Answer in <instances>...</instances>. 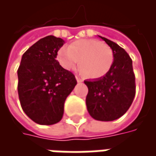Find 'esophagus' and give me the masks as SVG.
<instances>
[{"instance_id":"34e87169","label":"esophagus","mask_w":156,"mask_h":156,"mask_svg":"<svg viewBox=\"0 0 156 156\" xmlns=\"http://www.w3.org/2000/svg\"><path fill=\"white\" fill-rule=\"evenodd\" d=\"M76 79H77V82L78 83H81L83 81V78H80V77H78V76H76Z\"/></svg>"}]
</instances>
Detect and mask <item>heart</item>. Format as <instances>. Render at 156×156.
I'll list each match as a JSON object with an SVG mask.
<instances>
[{"label": "heart", "mask_w": 156, "mask_h": 156, "mask_svg": "<svg viewBox=\"0 0 156 156\" xmlns=\"http://www.w3.org/2000/svg\"><path fill=\"white\" fill-rule=\"evenodd\" d=\"M58 61L62 68L72 70L79 62V70L91 78H99L111 68L114 54L109 46L94 39L73 41L58 52Z\"/></svg>", "instance_id": "1"}]
</instances>
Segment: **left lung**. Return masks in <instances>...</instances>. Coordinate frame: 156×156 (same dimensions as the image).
Here are the masks:
<instances>
[{
	"mask_svg": "<svg viewBox=\"0 0 156 156\" xmlns=\"http://www.w3.org/2000/svg\"><path fill=\"white\" fill-rule=\"evenodd\" d=\"M110 47L114 62L109 71L101 78L85 80L88 93L86 105L96 120L113 121L124 115L135 95V77L132 60L124 48L98 36Z\"/></svg>",
	"mask_w": 156,
	"mask_h": 156,
	"instance_id": "1",
	"label": "left lung"
}]
</instances>
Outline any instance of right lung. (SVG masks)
<instances>
[{
    "label": "right lung",
    "instance_id": "1",
    "mask_svg": "<svg viewBox=\"0 0 156 156\" xmlns=\"http://www.w3.org/2000/svg\"><path fill=\"white\" fill-rule=\"evenodd\" d=\"M62 38L48 36L22 55L17 70L19 99L25 114L35 123L51 125L61 120L64 103L77 80L56 59L64 44Z\"/></svg>",
    "mask_w": 156,
    "mask_h": 156
}]
</instances>
